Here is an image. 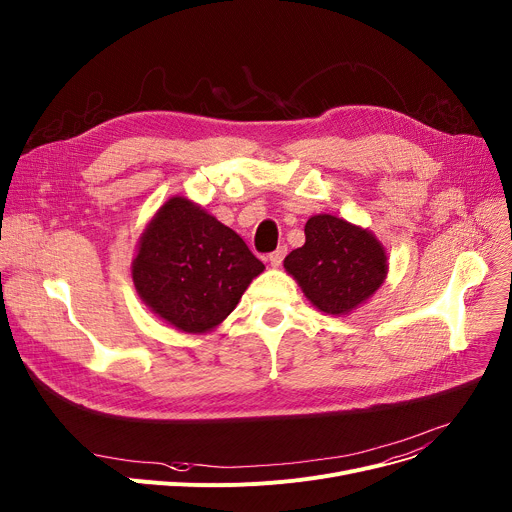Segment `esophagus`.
I'll return each instance as SVG.
<instances>
[{
  "mask_svg": "<svg viewBox=\"0 0 512 512\" xmlns=\"http://www.w3.org/2000/svg\"><path fill=\"white\" fill-rule=\"evenodd\" d=\"M286 253H288L286 247H278L274 253H269V263L274 265V267H280L282 261H284V257H286Z\"/></svg>",
  "mask_w": 512,
  "mask_h": 512,
  "instance_id": "obj_1",
  "label": "esophagus"
}]
</instances>
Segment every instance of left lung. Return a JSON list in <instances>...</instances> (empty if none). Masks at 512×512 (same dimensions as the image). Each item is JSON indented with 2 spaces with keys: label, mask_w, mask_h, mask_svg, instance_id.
Returning a JSON list of instances; mask_svg holds the SVG:
<instances>
[{
  "label": "left lung",
  "mask_w": 512,
  "mask_h": 512,
  "mask_svg": "<svg viewBox=\"0 0 512 512\" xmlns=\"http://www.w3.org/2000/svg\"><path fill=\"white\" fill-rule=\"evenodd\" d=\"M304 234L306 243L284 267L319 311L346 315L385 282L387 255L368 230L321 214L306 222Z\"/></svg>",
  "instance_id": "1"
}]
</instances>
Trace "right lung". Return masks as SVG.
Returning a JSON list of instances; mask_svg holds the SVG:
<instances>
[{
  "mask_svg": "<svg viewBox=\"0 0 512 512\" xmlns=\"http://www.w3.org/2000/svg\"><path fill=\"white\" fill-rule=\"evenodd\" d=\"M265 265L232 228L185 197L168 199L140 238L133 284L166 323L203 333L224 321Z\"/></svg>",
  "mask_w": 512,
  "mask_h": 512,
  "instance_id": "1",
  "label": "right lung"
}]
</instances>
